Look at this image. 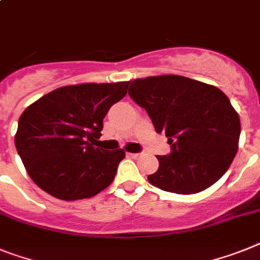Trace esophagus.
Returning <instances> with one entry per match:
<instances>
[{"mask_svg": "<svg viewBox=\"0 0 260 260\" xmlns=\"http://www.w3.org/2000/svg\"><path fill=\"white\" fill-rule=\"evenodd\" d=\"M127 155L130 156V158H134V159H135V158H139V156L142 155V154H141V153H130V154H127Z\"/></svg>", "mask_w": 260, "mask_h": 260, "instance_id": "1", "label": "esophagus"}]
</instances>
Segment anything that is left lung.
I'll list each match as a JSON object with an SVG mask.
<instances>
[{"label":"left lung","mask_w":260,"mask_h":260,"mask_svg":"<svg viewBox=\"0 0 260 260\" xmlns=\"http://www.w3.org/2000/svg\"><path fill=\"white\" fill-rule=\"evenodd\" d=\"M128 95L151 118L171 151L147 179L175 194H195L219 181L238 151L241 121L218 87L182 76L135 79Z\"/></svg>","instance_id":"left-lung-1"}]
</instances>
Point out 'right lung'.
I'll return each instance as SVG.
<instances>
[{
  "instance_id": "right-lung-1",
  "label": "right lung",
  "mask_w": 260,
  "mask_h": 260,
  "mask_svg": "<svg viewBox=\"0 0 260 260\" xmlns=\"http://www.w3.org/2000/svg\"><path fill=\"white\" fill-rule=\"evenodd\" d=\"M130 82L82 83L55 89L19 117L16 149L44 191L63 201L94 197L113 182L123 150L95 147L110 107Z\"/></svg>"
}]
</instances>
